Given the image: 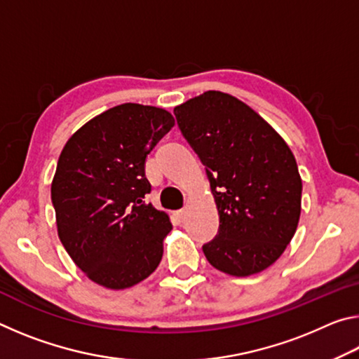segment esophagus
I'll list each match as a JSON object with an SVG mask.
<instances>
[{"label": "esophagus", "instance_id": "1", "mask_svg": "<svg viewBox=\"0 0 359 359\" xmlns=\"http://www.w3.org/2000/svg\"><path fill=\"white\" fill-rule=\"evenodd\" d=\"M175 218H177V220L179 222H184L185 220V215H187V212L184 210V209H182V210H177V212H175Z\"/></svg>", "mask_w": 359, "mask_h": 359}]
</instances>
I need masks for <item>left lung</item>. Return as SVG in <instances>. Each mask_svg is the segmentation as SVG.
<instances>
[{
  "instance_id": "left-lung-1",
  "label": "left lung",
  "mask_w": 359,
  "mask_h": 359,
  "mask_svg": "<svg viewBox=\"0 0 359 359\" xmlns=\"http://www.w3.org/2000/svg\"><path fill=\"white\" fill-rule=\"evenodd\" d=\"M179 128L201 158L220 229L203 252L234 277L264 271L293 239L302 180L283 137L245 102L209 90L174 107Z\"/></svg>"
}]
</instances>
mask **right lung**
I'll use <instances>...</instances> for the list:
<instances>
[{
    "label": "right lung",
    "instance_id": "obj_1",
    "mask_svg": "<svg viewBox=\"0 0 359 359\" xmlns=\"http://www.w3.org/2000/svg\"><path fill=\"white\" fill-rule=\"evenodd\" d=\"M174 123L165 109L125 102L88 120L60 154L50 190L58 238L101 287H135L160 264L172 224L144 201L145 158Z\"/></svg>",
    "mask_w": 359,
    "mask_h": 359
}]
</instances>
